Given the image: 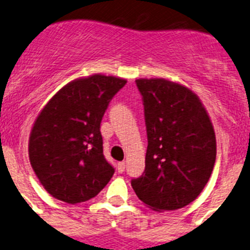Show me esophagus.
Masks as SVG:
<instances>
[{
    "label": "esophagus",
    "instance_id": "1",
    "mask_svg": "<svg viewBox=\"0 0 250 250\" xmlns=\"http://www.w3.org/2000/svg\"><path fill=\"white\" fill-rule=\"evenodd\" d=\"M125 167H126L125 162H119V164H118V172L123 173L124 171H125Z\"/></svg>",
    "mask_w": 250,
    "mask_h": 250
}]
</instances>
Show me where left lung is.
<instances>
[{
	"instance_id": "1",
	"label": "left lung",
	"mask_w": 250,
	"mask_h": 250,
	"mask_svg": "<svg viewBox=\"0 0 250 250\" xmlns=\"http://www.w3.org/2000/svg\"><path fill=\"white\" fill-rule=\"evenodd\" d=\"M147 132L145 171L132 178L139 200L155 210L191 203L216 162V135L207 111L188 88L166 79H137Z\"/></svg>"
}]
</instances>
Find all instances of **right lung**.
<instances>
[{
	"instance_id": "obj_1",
	"label": "right lung",
	"mask_w": 250,
	"mask_h": 250,
	"mask_svg": "<svg viewBox=\"0 0 250 250\" xmlns=\"http://www.w3.org/2000/svg\"><path fill=\"white\" fill-rule=\"evenodd\" d=\"M126 84L95 74L62 88L37 118L29 136V161L48 193L75 205L97 196L113 177L103 153L100 123L109 103Z\"/></svg>"
}]
</instances>
